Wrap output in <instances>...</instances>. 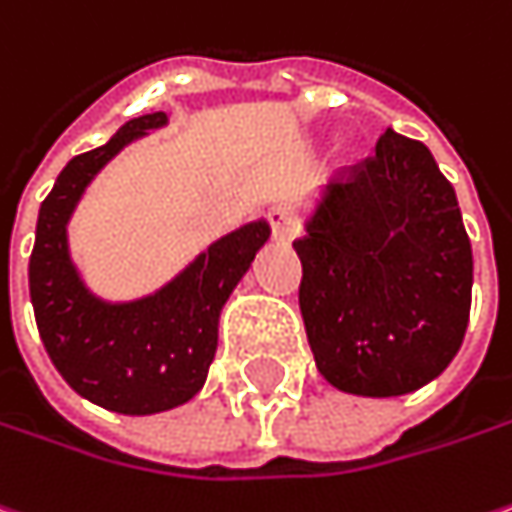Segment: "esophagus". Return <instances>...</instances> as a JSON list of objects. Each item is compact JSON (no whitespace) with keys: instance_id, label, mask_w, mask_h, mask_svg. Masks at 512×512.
<instances>
[{"instance_id":"obj_1","label":"esophagus","mask_w":512,"mask_h":512,"mask_svg":"<svg viewBox=\"0 0 512 512\" xmlns=\"http://www.w3.org/2000/svg\"><path fill=\"white\" fill-rule=\"evenodd\" d=\"M269 223H272V234L278 240H292L298 234V226H295V214L286 206H272L269 209Z\"/></svg>"}]
</instances>
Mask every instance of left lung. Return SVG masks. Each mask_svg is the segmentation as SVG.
<instances>
[{"mask_svg":"<svg viewBox=\"0 0 512 512\" xmlns=\"http://www.w3.org/2000/svg\"><path fill=\"white\" fill-rule=\"evenodd\" d=\"M303 232L300 315L332 387L392 398L450 367L470 321L473 249L427 145L387 128L375 157L318 194Z\"/></svg>","mask_w":512,"mask_h":512,"instance_id":"1","label":"left lung"}]
</instances>
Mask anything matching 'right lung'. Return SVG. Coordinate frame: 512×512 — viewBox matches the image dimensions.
Listing matches in <instances>:
<instances>
[{"mask_svg": "<svg viewBox=\"0 0 512 512\" xmlns=\"http://www.w3.org/2000/svg\"><path fill=\"white\" fill-rule=\"evenodd\" d=\"M163 125V111L134 117L108 143L62 168L39 209L28 266L39 338L59 375L91 404L123 415L174 410L203 389L220 312L272 234L263 217L223 234L143 298L105 300L91 292L71 257L68 223L102 168Z\"/></svg>", "mask_w": 512, "mask_h": 512, "instance_id": "right-lung-1", "label": "right lung"}]
</instances>
